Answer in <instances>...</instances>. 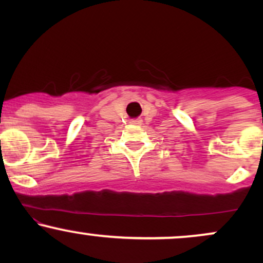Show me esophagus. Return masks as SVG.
Listing matches in <instances>:
<instances>
[{
  "label": "esophagus",
  "mask_w": 263,
  "mask_h": 263,
  "mask_svg": "<svg viewBox=\"0 0 263 263\" xmlns=\"http://www.w3.org/2000/svg\"><path fill=\"white\" fill-rule=\"evenodd\" d=\"M131 123H132V125H136V126H141L142 125V120L141 119L131 120Z\"/></svg>",
  "instance_id": "34e87169"
}]
</instances>
